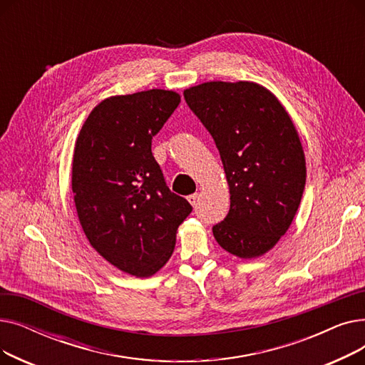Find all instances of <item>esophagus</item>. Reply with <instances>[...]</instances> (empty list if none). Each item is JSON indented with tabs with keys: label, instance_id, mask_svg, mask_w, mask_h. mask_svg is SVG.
<instances>
[{
	"label": "esophagus",
	"instance_id": "esophagus-1",
	"mask_svg": "<svg viewBox=\"0 0 365 365\" xmlns=\"http://www.w3.org/2000/svg\"><path fill=\"white\" fill-rule=\"evenodd\" d=\"M187 201H189L190 205H197V202H198V194L189 195V197H187Z\"/></svg>",
	"mask_w": 365,
	"mask_h": 365
}]
</instances>
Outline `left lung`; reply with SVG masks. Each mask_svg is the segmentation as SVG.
<instances>
[{
	"label": "left lung",
	"instance_id": "1",
	"mask_svg": "<svg viewBox=\"0 0 365 365\" xmlns=\"http://www.w3.org/2000/svg\"><path fill=\"white\" fill-rule=\"evenodd\" d=\"M183 96L215 139L231 194L213 235L234 256L259 257L287 232L300 205L306 161L297 130L275 96L256 83L210 81Z\"/></svg>",
	"mask_w": 365,
	"mask_h": 365
}]
</instances>
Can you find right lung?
I'll list each match as a JSON object with an SVG mask.
<instances>
[{"instance_id":"right-lung-1","label":"right lung","mask_w":365,"mask_h":365,"mask_svg":"<svg viewBox=\"0 0 365 365\" xmlns=\"http://www.w3.org/2000/svg\"><path fill=\"white\" fill-rule=\"evenodd\" d=\"M179 103L178 93L160 88L112 96L90 112L75 143L72 192L83 231L105 260L134 277L161 269L192 212L150 150Z\"/></svg>"}]
</instances>
